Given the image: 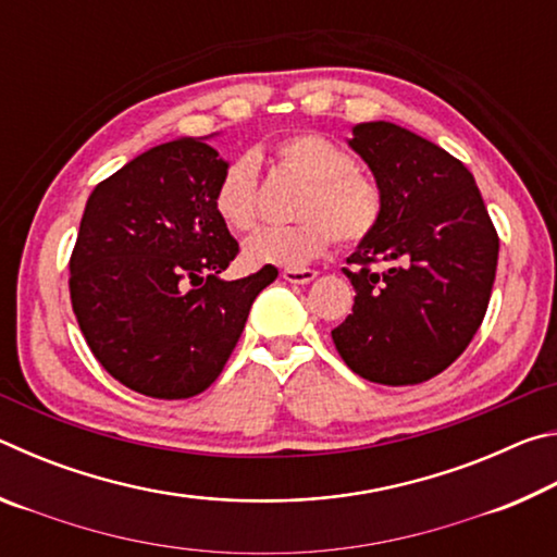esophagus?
Returning a JSON list of instances; mask_svg holds the SVG:
<instances>
[{
    "label": "esophagus",
    "mask_w": 557,
    "mask_h": 557,
    "mask_svg": "<svg viewBox=\"0 0 557 557\" xmlns=\"http://www.w3.org/2000/svg\"><path fill=\"white\" fill-rule=\"evenodd\" d=\"M282 277H285L287 282H295V285H307V282H312L317 277V272L309 268H299V270L287 268V270H282Z\"/></svg>",
    "instance_id": "esophagus-1"
}]
</instances>
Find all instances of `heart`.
I'll return each instance as SVG.
<instances>
[{
  "instance_id": "heart-1",
  "label": "heart",
  "mask_w": 557,
  "mask_h": 557,
  "mask_svg": "<svg viewBox=\"0 0 557 557\" xmlns=\"http://www.w3.org/2000/svg\"><path fill=\"white\" fill-rule=\"evenodd\" d=\"M275 162L305 178L295 215L301 221L268 228L245 243L250 265L301 268L329 250L334 238L356 245L369 238L383 219V188L356 159L332 139L299 129L272 147ZM213 209L231 231L250 233L260 223L258 164L240 157L225 166L213 191Z\"/></svg>"
}]
</instances>
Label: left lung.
<instances>
[{
    "label": "left lung",
    "instance_id": "left-lung-1",
    "mask_svg": "<svg viewBox=\"0 0 557 557\" xmlns=\"http://www.w3.org/2000/svg\"><path fill=\"white\" fill-rule=\"evenodd\" d=\"M348 145L371 166L385 209L346 258L354 312L332 338L366 381L425 383L465 354L484 322L498 235L474 176L435 143L393 122H363Z\"/></svg>",
    "mask_w": 557,
    "mask_h": 557
}]
</instances>
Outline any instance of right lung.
<instances>
[{
  "label": "right lung",
  "instance_id": "right-lung-1",
  "mask_svg": "<svg viewBox=\"0 0 557 557\" xmlns=\"http://www.w3.org/2000/svg\"><path fill=\"white\" fill-rule=\"evenodd\" d=\"M223 159L199 137L152 147L92 188L71 252V305L129 391L184 400L219 379L277 268L221 280L238 240L213 209Z\"/></svg>",
  "mask_w": 557,
  "mask_h": 557
}]
</instances>
